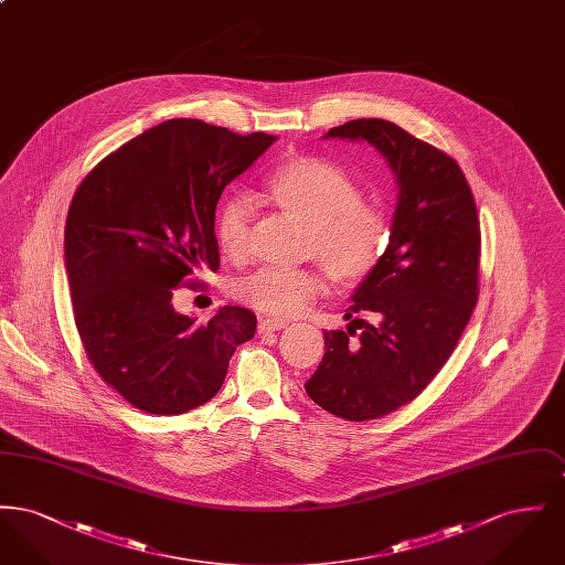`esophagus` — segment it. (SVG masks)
Returning a JSON list of instances; mask_svg holds the SVG:
<instances>
[{"instance_id": "obj_1", "label": "esophagus", "mask_w": 565, "mask_h": 565, "mask_svg": "<svg viewBox=\"0 0 565 565\" xmlns=\"http://www.w3.org/2000/svg\"><path fill=\"white\" fill-rule=\"evenodd\" d=\"M288 322L286 320H275V318H265L258 322V332H275V330H281L286 328Z\"/></svg>"}]
</instances>
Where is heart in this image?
<instances>
[{
	"label": "heart",
	"instance_id": "b5f03b06",
	"mask_svg": "<svg viewBox=\"0 0 565 565\" xmlns=\"http://www.w3.org/2000/svg\"><path fill=\"white\" fill-rule=\"evenodd\" d=\"M263 199L309 226L307 252L337 281L353 284L375 269L387 245L385 215L362 201V190L337 162L292 157L263 178ZM254 203L247 194L226 196L215 212L220 249L239 260L249 249ZM313 269L263 267L237 284V296L275 318H290L322 292Z\"/></svg>",
	"mask_w": 565,
	"mask_h": 565
}]
</instances>
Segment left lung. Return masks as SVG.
I'll return each mask as SVG.
<instances>
[{
    "label": "left lung",
    "instance_id": "8db88e82",
    "mask_svg": "<svg viewBox=\"0 0 565 565\" xmlns=\"http://www.w3.org/2000/svg\"><path fill=\"white\" fill-rule=\"evenodd\" d=\"M326 137L369 141L398 182L387 249L345 313L375 323L353 320L358 339L351 326L323 332L326 353L305 383L323 411L369 422L415 401L456 350L479 298L481 226L459 164L398 125L360 118Z\"/></svg>",
    "mask_w": 565,
    "mask_h": 565
}]
</instances>
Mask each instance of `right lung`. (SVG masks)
<instances>
[{
	"label": "right lung",
	"mask_w": 565,
	"mask_h": 565,
	"mask_svg": "<svg viewBox=\"0 0 565 565\" xmlns=\"http://www.w3.org/2000/svg\"><path fill=\"white\" fill-rule=\"evenodd\" d=\"M275 135H237L194 118L143 131L99 162L65 222V270L82 345L135 408L182 415L220 392L256 316L222 307L210 322L173 309V290L220 267L215 205Z\"/></svg>",
	"instance_id": "obj_1"
}]
</instances>
